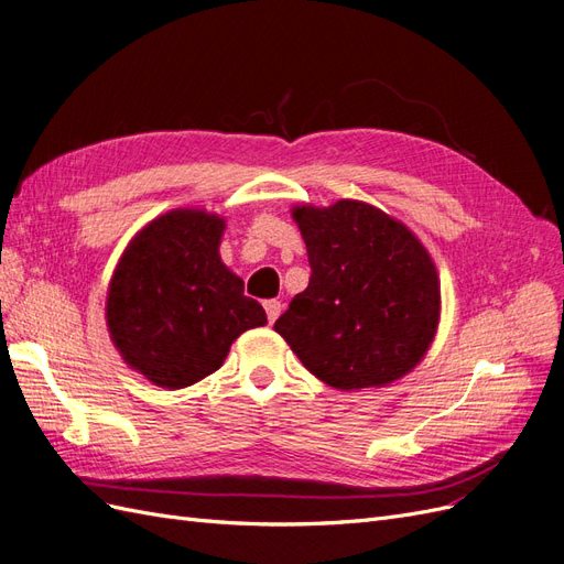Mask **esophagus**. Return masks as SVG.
<instances>
[{
    "mask_svg": "<svg viewBox=\"0 0 564 564\" xmlns=\"http://www.w3.org/2000/svg\"><path fill=\"white\" fill-rule=\"evenodd\" d=\"M263 308H265L268 322L272 324V322H275V319L280 317V313H282V303H280L278 299H270V301H265V303H263Z\"/></svg>",
    "mask_w": 564,
    "mask_h": 564,
    "instance_id": "esophagus-1",
    "label": "esophagus"
}]
</instances>
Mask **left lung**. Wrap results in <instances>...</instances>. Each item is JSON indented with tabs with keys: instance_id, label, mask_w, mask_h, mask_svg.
Here are the masks:
<instances>
[{
	"instance_id": "left-lung-1",
	"label": "left lung",
	"mask_w": 564,
	"mask_h": 564,
	"mask_svg": "<svg viewBox=\"0 0 564 564\" xmlns=\"http://www.w3.org/2000/svg\"><path fill=\"white\" fill-rule=\"evenodd\" d=\"M292 216L313 272L275 332L332 388L402 379L437 332L440 280L431 253L398 218L367 202L301 204Z\"/></svg>"
}]
</instances>
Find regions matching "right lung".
I'll use <instances>...</instances> for the list:
<instances>
[{"label":"right lung","instance_id":"add662e5","mask_svg":"<svg viewBox=\"0 0 564 564\" xmlns=\"http://www.w3.org/2000/svg\"><path fill=\"white\" fill-rule=\"evenodd\" d=\"M226 220L174 209L135 232L119 259L106 303L122 360L160 388L178 390L214 373L232 340L268 324L259 301L220 261Z\"/></svg>","mask_w":564,"mask_h":564}]
</instances>
